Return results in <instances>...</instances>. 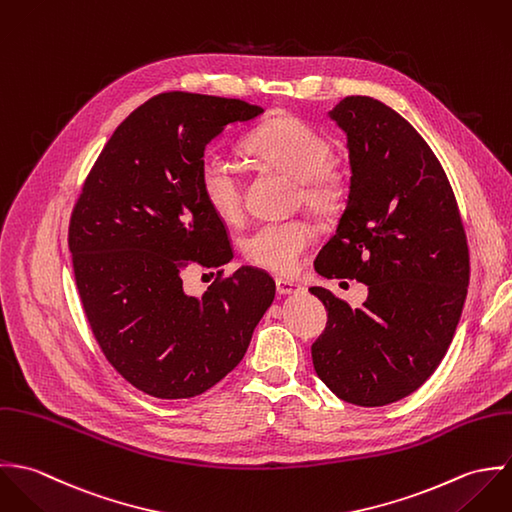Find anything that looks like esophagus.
<instances>
[{
  "label": "esophagus",
  "mask_w": 512,
  "mask_h": 512,
  "mask_svg": "<svg viewBox=\"0 0 512 512\" xmlns=\"http://www.w3.org/2000/svg\"><path fill=\"white\" fill-rule=\"evenodd\" d=\"M277 293L279 295H299L305 293V287H301L295 281H287V279H277Z\"/></svg>",
  "instance_id": "esophagus-1"
}]
</instances>
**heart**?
I'll return each instance as SVG.
<instances>
[{"label": "heart", "mask_w": 512, "mask_h": 512, "mask_svg": "<svg viewBox=\"0 0 512 512\" xmlns=\"http://www.w3.org/2000/svg\"><path fill=\"white\" fill-rule=\"evenodd\" d=\"M245 152L279 174L297 182L301 202L310 211L326 215L344 196V182L328 164L332 144L326 136L295 116H277L259 126L247 140ZM200 188L205 202L225 221L237 219L243 209V186L237 168L219 154H207L200 166ZM314 243L307 221H271L257 225L243 241L247 259L267 271L289 275Z\"/></svg>", "instance_id": "b5f03b06"}]
</instances>
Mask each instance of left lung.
<instances>
[{"instance_id": "left-lung-1", "label": "left lung", "mask_w": 512, "mask_h": 512, "mask_svg": "<svg viewBox=\"0 0 512 512\" xmlns=\"http://www.w3.org/2000/svg\"><path fill=\"white\" fill-rule=\"evenodd\" d=\"M328 118L346 134V207L314 269L368 285L362 308L328 289L312 344L318 378L344 402L376 408L415 392L443 360L469 287V249L449 180L417 130L370 97H346Z\"/></svg>"}]
</instances>
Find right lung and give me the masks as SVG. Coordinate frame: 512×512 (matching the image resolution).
<instances>
[{
  "mask_svg": "<svg viewBox=\"0 0 512 512\" xmlns=\"http://www.w3.org/2000/svg\"><path fill=\"white\" fill-rule=\"evenodd\" d=\"M263 112L237 99L162 93L114 130L75 205L69 249L85 314L106 360L148 396L182 400L215 386L275 301V281L253 267L202 297L182 281L192 265L233 259L200 188L205 148Z\"/></svg>",
  "mask_w": 512,
  "mask_h": 512,
  "instance_id": "obj_1",
  "label": "right lung"
}]
</instances>
